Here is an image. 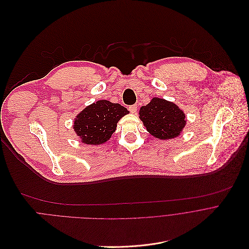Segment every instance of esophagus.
Instances as JSON below:
<instances>
[{
	"mask_svg": "<svg viewBox=\"0 0 249 249\" xmlns=\"http://www.w3.org/2000/svg\"><path fill=\"white\" fill-rule=\"evenodd\" d=\"M129 111H130V113H132V114H135L136 112H137V105H131V106H129Z\"/></svg>",
	"mask_w": 249,
	"mask_h": 249,
	"instance_id": "esophagus-1",
	"label": "esophagus"
}]
</instances>
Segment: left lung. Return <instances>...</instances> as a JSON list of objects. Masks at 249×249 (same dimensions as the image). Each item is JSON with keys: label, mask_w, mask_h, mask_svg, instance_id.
<instances>
[{"label": "left lung", "mask_w": 249, "mask_h": 249, "mask_svg": "<svg viewBox=\"0 0 249 249\" xmlns=\"http://www.w3.org/2000/svg\"><path fill=\"white\" fill-rule=\"evenodd\" d=\"M139 119L147 131L160 140L179 136L186 124L185 114L177 104L157 97L140 108Z\"/></svg>", "instance_id": "left-lung-1"}]
</instances>
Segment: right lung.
Returning a JSON list of instances; mask_svg holds the SVG:
<instances>
[{"mask_svg": "<svg viewBox=\"0 0 249 249\" xmlns=\"http://www.w3.org/2000/svg\"><path fill=\"white\" fill-rule=\"evenodd\" d=\"M127 114V109L121 104L99 100L76 115L72 128L82 143L101 145L112 137L117 129V124Z\"/></svg>", "mask_w": 249, "mask_h": 249, "instance_id": "obj_1", "label": "right lung"}]
</instances>
